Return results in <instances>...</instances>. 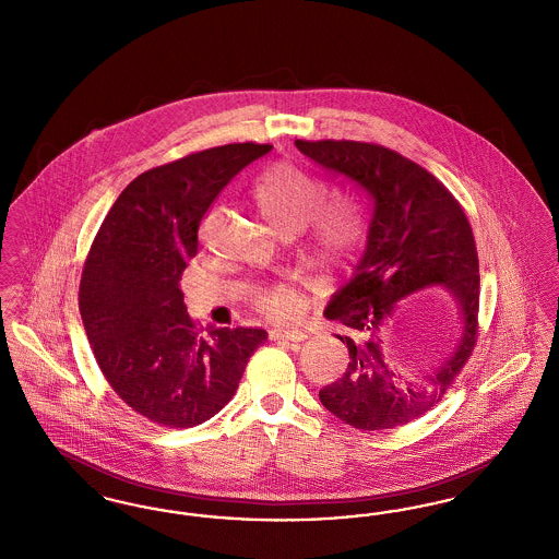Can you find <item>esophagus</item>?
<instances>
[{
    "mask_svg": "<svg viewBox=\"0 0 559 559\" xmlns=\"http://www.w3.org/2000/svg\"><path fill=\"white\" fill-rule=\"evenodd\" d=\"M308 335L297 329H274L270 331V340L274 342H304Z\"/></svg>",
    "mask_w": 559,
    "mask_h": 559,
    "instance_id": "1",
    "label": "esophagus"
}]
</instances>
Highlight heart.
I'll list each match as a JSON object with an SVG mask.
<instances>
[{
  "label": "heart",
  "instance_id": "1",
  "mask_svg": "<svg viewBox=\"0 0 559 559\" xmlns=\"http://www.w3.org/2000/svg\"><path fill=\"white\" fill-rule=\"evenodd\" d=\"M253 201L267 224L281 235H306V251L320 264H342L362 235V210L354 197L340 194L322 201L319 178L293 163H276L253 185ZM258 304L272 319H287L297 297L287 287L260 293Z\"/></svg>",
  "mask_w": 559,
  "mask_h": 559
}]
</instances>
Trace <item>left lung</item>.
<instances>
[{"instance_id":"8db88e82","label":"left lung","mask_w":559,"mask_h":559,"mask_svg":"<svg viewBox=\"0 0 559 559\" xmlns=\"http://www.w3.org/2000/svg\"><path fill=\"white\" fill-rule=\"evenodd\" d=\"M295 146L369 201L365 251L324 310L347 329L335 337L347 346L349 362L320 390V402L362 431L406 426L440 402L476 344L479 267L472 226L436 176L390 148L349 140H295ZM438 286L457 306L455 342L421 380H406L386 365L382 333L400 300Z\"/></svg>"}]
</instances>
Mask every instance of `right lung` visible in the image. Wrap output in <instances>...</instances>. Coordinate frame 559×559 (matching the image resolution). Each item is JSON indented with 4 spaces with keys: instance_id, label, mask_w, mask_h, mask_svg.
<instances>
[{
    "instance_id": "right-lung-1",
    "label": "right lung",
    "mask_w": 559,
    "mask_h": 559,
    "mask_svg": "<svg viewBox=\"0 0 559 559\" xmlns=\"http://www.w3.org/2000/svg\"><path fill=\"white\" fill-rule=\"evenodd\" d=\"M270 151V144H226L140 174L92 242L80 285L87 342L119 399L155 424L212 419L267 340L264 329L251 326L199 333L180 278L215 197Z\"/></svg>"
}]
</instances>
